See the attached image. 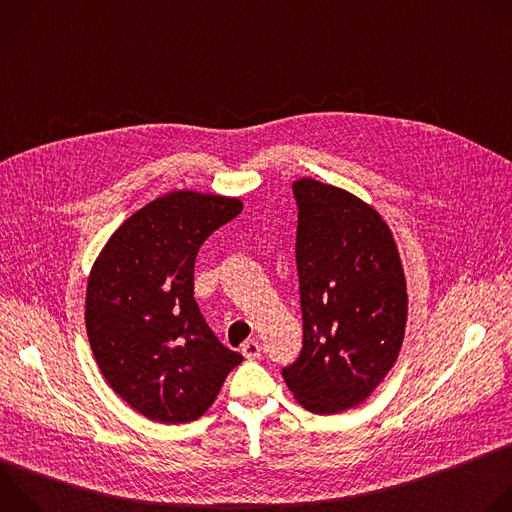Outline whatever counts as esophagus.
<instances>
[{
	"instance_id": "obj_1",
	"label": "esophagus",
	"mask_w": 512,
	"mask_h": 512,
	"mask_svg": "<svg viewBox=\"0 0 512 512\" xmlns=\"http://www.w3.org/2000/svg\"><path fill=\"white\" fill-rule=\"evenodd\" d=\"M241 352L247 360H255L261 356V344L257 340H247L243 346H241Z\"/></svg>"
}]
</instances>
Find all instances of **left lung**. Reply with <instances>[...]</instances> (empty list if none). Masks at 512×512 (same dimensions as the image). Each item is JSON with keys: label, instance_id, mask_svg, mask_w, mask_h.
<instances>
[{"label": "left lung", "instance_id": "8db88e82", "mask_svg": "<svg viewBox=\"0 0 512 512\" xmlns=\"http://www.w3.org/2000/svg\"><path fill=\"white\" fill-rule=\"evenodd\" d=\"M291 186L304 346L283 379L304 409L334 415L367 401L393 369L407 324V281L375 206L314 178Z\"/></svg>", "mask_w": 512, "mask_h": 512}]
</instances>
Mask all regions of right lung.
I'll return each mask as SVG.
<instances>
[{
  "label": "right lung",
  "mask_w": 512,
  "mask_h": 512,
  "mask_svg": "<svg viewBox=\"0 0 512 512\" xmlns=\"http://www.w3.org/2000/svg\"><path fill=\"white\" fill-rule=\"evenodd\" d=\"M243 210L237 196L174 190L133 212L97 255L85 322L109 387L139 415L190 423L243 356L218 342L194 300V261Z\"/></svg>",
  "instance_id": "right-lung-1"
}]
</instances>
